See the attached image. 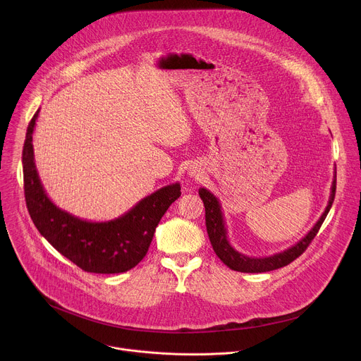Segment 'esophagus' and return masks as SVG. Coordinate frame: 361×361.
Segmentation results:
<instances>
[{"instance_id": "obj_1", "label": "esophagus", "mask_w": 361, "mask_h": 361, "mask_svg": "<svg viewBox=\"0 0 361 361\" xmlns=\"http://www.w3.org/2000/svg\"><path fill=\"white\" fill-rule=\"evenodd\" d=\"M190 173H191V176H195V170H191Z\"/></svg>"}]
</instances>
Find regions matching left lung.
I'll return each mask as SVG.
<instances>
[{
    "label": "left lung",
    "mask_w": 361,
    "mask_h": 361,
    "mask_svg": "<svg viewBox=\"0 0 361 361\" xmlns=\"http://www.w3.org/2000/svg\"><path fill=\"white\" fill-rule=\"evenodd\" d=\"M198 194H200V197L204 202V207H205V227H207L209 238L213 245V250L219 255V259L234 271L266 273V271L281 269V267L290 264L291 262H294L298 255H301L305 251V248L308 247V244L312 243V240L317 235L323 221L326 220V217L331 209L333 201H334L336 176H334L333 184H331V192H330L327 207H326L324 213L322 214V217L319 219V221L314 224V227L290 248H287L281 252H276L269 257H248V255L237 251L228 241L227 227H226L224 216L221 212V204H220L219 198L204 187L198 190Z\"/></svg>",
    "instance_id": "obj_1"
}]
</instances>
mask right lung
I'll return each instance as SVG.
<instances>
[{"mask_svg": "<svg viewBox=\"0 0 361 361\" xmlns=\"http://www.w3.org/2000/svg\"><path fill=\"white\" fill-rule=\"evenodd\" d=\"M38 113L28 124L23 148L24 192L32 223L51 245L87 273L131 270L144 259L161 217L181 195L180 184L161 187L110 221H87L61 210L48 198L34 161L32 133Z\"/></svg>", "mask_w": 361, "mask_h": 361, "instance_id": "1", "label": "right lung"}]
</instances>
